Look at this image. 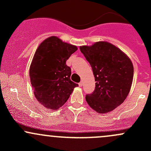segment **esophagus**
Wrapping results in <instances>:
<instances>
[{
    "label": "esophagus",
    "instance_id": "obj_1",
    "mask_svg": "<svg viewBox=\"0 0 151 151\" xmlns=\"http://www.w3.org/2000/svg\"><path fill=\"white\" fill-rule=\"evenodd\" d=\"M83 81H81L80 83H79V85H80V87L83 86Z\"/></svg>",
    "mask_w": 151,
    "mask_h": 151
}]
</instances>
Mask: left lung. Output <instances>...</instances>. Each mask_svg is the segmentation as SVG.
Listing matches in <instances>:
<instances>
[{
    "label": "left lung",
    "instance_id": "8db88e82",
    "mask_svg": "<svg viewBox=\"0 0 151 151\" xmlns=\"http://www.w3.org/2000/svg\"><path fill=\"white\" fill-rule=\"evenodd\" d=\"M95 77L93 92L87 94L88 105L98 113H108L126 99L130 91L134 67L129 58L119 48L106 42L80 47Z\"/></svg>",
    "mask_w": 151,
    "mask_h": 151
}]
</instances>
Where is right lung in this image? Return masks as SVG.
<instances>
[{
  "instance_id": "right-lung-1",
  "label": "right lung",
  "mask_w": 151,
  "mask_h": 151,
  "mask_svg": "<svg viewBox=\"0 0 151 151\" xmlns=\"http://www.w3.org/2000/svg\"><path fill=\"white\" fill-rule=\"evenodd\" d=\"M77 47L51 36L40 44L30 66V83L35 97L45 107L63 106L78 84L71 80V68L66 62Z\"/></svg>"
}]
</instances>
